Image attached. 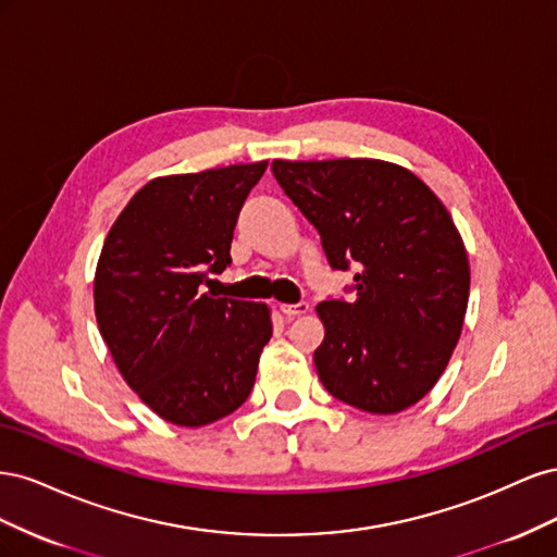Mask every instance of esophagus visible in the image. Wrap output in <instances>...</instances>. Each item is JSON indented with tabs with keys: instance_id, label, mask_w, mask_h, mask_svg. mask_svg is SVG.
Segmentation results:
<instances>
[{
	"instance_id": "34e87169",
	"label": "esophagus",
	"mask_w": 557,
	"mask_h": 557,
	"mask_svg": "<svg viewBox=\"0 0 557 557\" xmlns=\"http://www.w3.org/2000/svg\"><path fill=\"white\" fill-rule=\"evenodd\" d=\"M278 309H281V313H283L285 318H297V315L309 313V305H307V301H299V305H281Z\"/></svg>"
}]
</instances>
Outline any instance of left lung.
Listing matches in <instances>:
<instances>
[{
	"label": "left lung",
	"mask_w": 557,
	"mask_h": 557,
	"mask_svg": "<svg viewBox=\"0 0 557 557\" xmlns=\"http://www.w3.org/2000/svg\"><path fill=\"white\" fill-rule=\"evenodd\" d=\"M272 172L318 230L330 267H358L356 297L315 307L325 325L318 379L367 413L413 407L444 374L467 313L469 258L450 213L393 162L274 160Z\"/></svg>",
	"instance_id": "left-lung-1"
}]
</instances>
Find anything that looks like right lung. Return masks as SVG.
Instances as JSON below:
<instances>
[{
  "label": "right lung",
  "instance_id": "obj_1",
  "mask_svg": "<svg viewBox=\"0 0 557 557\" xmlns=\"http://www.w3.org/2000/svg\"><path fill=\"white\" fill-rule=\"evenodd\" d=\"M267 160L148 181L111 225L95 272L99 334L146 407L181 428L237 411L272 313L201 290L232 262L244 201Z\"/></svg>",
  "mask_w": 557,
  "mask_h": 557
}]
</instances>
